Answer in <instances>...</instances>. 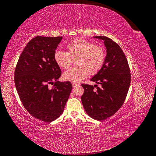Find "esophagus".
<instances>
[{
  "label": "esophagus",
  "mask_w": 156,
  "mask_h": 156,
  "mask_svg": "<svg viewBox=\"0 0 156 156\" xmlns=\"http://www.w3.org/2000/svg\"><path fill=\"white\" fill-rule=\"evenodd\" d=\"M72 85H73V87H78V86H79V84L75 83H72Z\"/></svg>",
  "instance_id": "1"
}]
</instances>
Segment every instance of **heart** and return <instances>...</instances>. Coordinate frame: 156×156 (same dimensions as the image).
Listing matches in <instances>:
<instances>
[{"mask_svg": "<svg viewBox=\"0 0 156 156\" xmlns=\"http://www.w3.org/2000/svg\"><path fill=\"white\" fill-rule=\"evenodd\" d=\"M67 53L56 51L54 60L58 66L67 69L76 60L77 67L65 71L63 78L67 81L78 83L87 77L88 73L94 75L98 73L105 63L106 51L101 45L91 41L78 38L66 45Z\"/></svg>", "mask_w": 156, "mask_h": 156, "instance_id": "b5f03b06", "label": "heart"}]
</instances>
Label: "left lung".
<instances>
[{"label": "left lung", "instance_id": "left-lung-1", "mask_svg": "<svg viewBox=\"0 0 156 156\" xmlns=\"http://www.w3.org/2000/svg\"><path fill=\"white\" fill-rule=\"evenodd\" d=\"M94 38L102 40L107 49L105 63L90 79L100 84H82L84 93L81 97L85 111L90 117L103 121L112 116L122 106L130 83V71L127 60L119 45L106 37ZM97 89L94 90V87Z\"/></svg>", "mask_w": 156, "mask_h": 156}]
</instances>
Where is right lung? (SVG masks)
Wrapping results in <instances>:
<instances>
[{
    "label": "right lung",
    "mask_w": 156,
    "mask_h": 156,
    "mask_svg": "<svg viewBox=\"0 0 156 156\" xmlns=\"http://www.w3.org/2000/svg\"><path fill=\"white\" fill-rule=\"evenodd\" d=\"M62 37H37L22 52L15 71V84L22 105L33 117L49 123L63 113L73 86L58 81L61 69L54 54ZM54 84V87H48Z\"/></svg>",
    "instance_id": "add662e5"
}]
</instances>
